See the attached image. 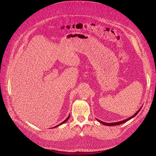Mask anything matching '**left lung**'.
<instances>
[{"label":"left lung","mask_w":156,"mask_h":156,"mask_svg":"<svg viewBox=\"0 0 156 156\" xmlns=\"http://www.w3.org/2000/svg\"><path fill=\"white\" fill-rule=\"evenodd\" d=\"M141 108L138 110V111H137V112H136V114H135L134 115H133V116H131V117H129V118H128V119H126V120H123V121H121V122H116V123H105V122H102V121H100V120H98L100 123H102V124H104V125H107V126H114V125H120V124H122V123H125V122H127V121H128L129 120H130V119H131L132 118H133L135 116H136V115L140 112V110H141Z\"/></svg>","instance_id":"8db88e82"}]
</instances>
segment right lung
Returning a JSON list of instances; mask_svg holds the SVG:
<instances>
[{"instance_id": "right-lung-1", "label": "right lung", "mask_w": 156, "mask_h": 156, "mask_svg": "<svg viewBox=\"0 0 156 156\" xmlns=\"http://www.w3.org/2000/svg\"><path fill=\"white\" fill-rule=\"evenodd\" d=\"M69 118H70V115H69V117H67V118H66V119H65V120H64V121H63V122H62V123H60V124H59V125H57V126H59V125H62V124H63V123H65V122H66V121H67V120H69ZM56 126H55V127H56Z\"/></svg>"}]
</instances>
